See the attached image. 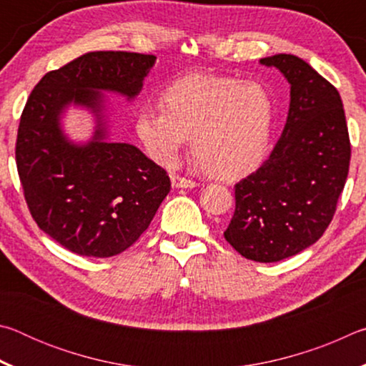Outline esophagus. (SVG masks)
Returning a JSON list of instances; mask_svg holds the SVG:
<instances>
[{
    "instance_id": "1",
    "label": "esophagus",
    "mask_w": 366,
    "mask_h": 366,
    "mask_svg": "<svg viewBox=\"0 0 366 366\" xmlns=\"http://www.w3.org/2000/svg\"><path fill=\"white\" fill-rule=\"evenodd\" d=\"M171 182H172V187L176 189H194L197 187V182L195 181H190V179H185L182 176H171Z\"/></svg>"
}]
</instances>
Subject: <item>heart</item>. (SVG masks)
<instances>
[{
  "label": "heart",
  "instance_id": "b5f03b06",
  "mask_svg": "<svg viewBox=\"0 0 366 366\" xmlns=\"http://www.w3.org/2000/svg\"><path fill=\"white\" fill-rule=\"evenodd\" d=\"M159 104L135 116L137 137L158 164H174L190 135L198 166L218 177L244 174L263 158L274 103L262 84L190 74L164 86Z\"/></svg>",
  "mask_w": 366,
  "mask_h": 366
}]
</instances>
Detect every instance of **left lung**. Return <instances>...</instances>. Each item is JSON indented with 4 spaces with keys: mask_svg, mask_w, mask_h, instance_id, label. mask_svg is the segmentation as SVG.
I'll list each match as a JSON object with an SVG mask.
<instances>
[{
    "mask_svg": "<svg viewBox=\"0 0 366 366\" xmlns=\"http://www.w3.org/2000/svg\"><path fill=\"white\" fill-rule=\"evenodd\" d=\"M259 64L290 84L287 121L269 158L235 184L224 237L240 255L272 263L323 235L349 174L350 140L339 92L305 61L274 54Z\"/></svg>",
    "mask_w": 366,
    "mask_h": 366,
    "instance_id": "8db88e82",
    "label": "left lung"
}]
</instances>
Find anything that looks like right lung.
<instances>
[{"label": "right lung", "mask_w": 366, "mask_h": 366, "mask_svg": "<svg viewBox=\"0 0 366 366\" xmlns=\"http://www.w3.org/2000/svg\"><path fill=\"white\" fill-rule=\"evenodd\" d=\"M157 56L85 53L41 77L22 111L16 164L30 214L43 232L84 257L108 258L129 249L169 194L166 171L137 147L109 140L104 94L132 102ZM69 106L89 109L96 131L72 142L60 119Z\"/></svg>", "instance_id": "1"}]
</instances>
